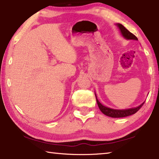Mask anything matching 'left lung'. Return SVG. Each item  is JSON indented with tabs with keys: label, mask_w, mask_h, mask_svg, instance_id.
Segmentation results:
<instances>
[{
	"label": "left lung",
	"mask_w": 159,
	"mask_h": 159,
	"mask_svg": "<svg viewBox=\"0 0 159 159\" xmlns=\"http://www.w3.org/2000/svg\"><path fill=\"white\" fill-rule=\"evenodd\" d=\"M116 25L119 27L120 32L124 38L127 40H138L137 37H136L135 35H134V34L130 32L129 31L127 30L126 28L123 25H121L120 23H117ZM95 96L96 98V102H97L98 106L99 109H100V110L105 115H106V116H110V117H112V118H123V117L130 116V115H132L134 114H135L136 112H137V111L140 110V109H141V107L145 103V102H143L142 104L140 105L138 107L130 108V109H126V110H114V109H111L110 107H105L104 105H102L101 102L98 101L97 97H96V94H95Z\"/></svg>",
	"instance_id": "left-lung-1"
}]
</instances>
